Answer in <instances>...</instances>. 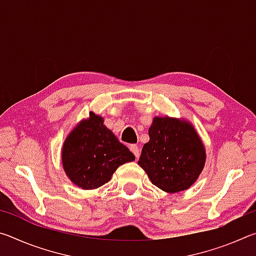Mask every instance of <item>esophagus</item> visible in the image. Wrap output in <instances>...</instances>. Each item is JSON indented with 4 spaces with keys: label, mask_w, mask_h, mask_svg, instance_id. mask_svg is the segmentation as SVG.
Returning <instances> with one entry per match:
<instances>
[{
    "label": "esophagus",
    "mask_w": 256,
    "mask_h": 256,
    "mask_svg": "<svg viewBox=\"0 0 256 256\" xmlns=\"http://www.w3.org/2000/svg\"><path fill=\"white\" fill-rule=\"evenodd\" d=\"M130 150L132 151L133 154L136 156V158L138 159V156H140V149L138 148V146H136V144H131V146H130Z\"/></svg>",
    "instance_id": "1"
}]
</instances>
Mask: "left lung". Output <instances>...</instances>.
Wrapping results in <instances>:
<instances>
[{
    "instance_id": "1",
    "label": "left lung",
    "mask_w": 256,
    "mask_h": 256,
    "mask_svg": "<svg viewBox=\"0 0 256 256\" xmlns=\"http://www.w3.org/2000/svg\"><path fill=\"white\" fill-rule=\"evenodd\" d=\"M149 136L138 164L151 183L168 193L188 188L206 162L204 146L194 128L176 118H156Z\"/></svg>"
}]
</instances>
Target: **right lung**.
<instances>
[{"label":"right lung","mask_w":256,"mask_h":256,"mask_svg":"<svg viewBox=\"0 0 256 256\" xmlns=\"http://www.w3.org/2000/svg\"><path fill=\"white\" fill-rule=\"evenodd\" d=\"M134 159L131 151L94 112L70 133L62 150L64 170L73 183L84 190L100 188L120 164Z\"/></svg>","instance_id":"add662e5"}]
</instances>
